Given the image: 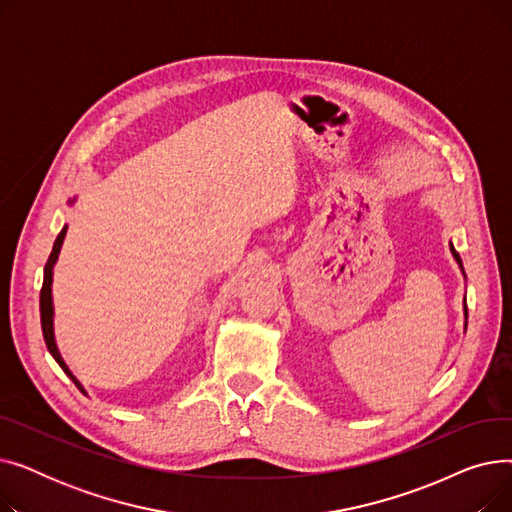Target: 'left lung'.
Returning a JSON list of instances; mask_svg holds the SVG:
<instances>
[{"mask_svg": "<svg viewBox=\"0 0 512 512\" xmlns=\"http://www.w3.org/2000/svg\"><path fill=\"white\" fill-rule=\"evenodd\" d=\"M450 253H452V257H454V261L459 263V267H461V272H463V276H465V270H463V261H461V255L456 253V249L452 247V242H450ZM465 317H467V305H465Z\"/></svg>", "mask_w": 512, "mask_h": 512, "instance_id": "1", "label": "left lung"}]
</instances>
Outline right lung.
<instances>
[{
    "mask_svg": "<svg viewBox=\"0 0 512 512\" xmlns=\"http://www.w3.org/2000/svg\"><path fill=\"white\" fill-rule=\"evenodd\" d=\"M70 203H74V199H72ZM66 230H68V226H64V228H62V232L58 234L56 242H53L51 255H49V259H47V263H45V270H43V288H41V328H43V338H45V344H47V348H49L51 357L58 361V365L64 369V373L68 375V378L76 384V388H78L80 392H85L83 384H80V382L74 378L72 371H70V369H68V365L64 363V359H62V355H60V351H58L56 336H53V297H51L53 265H56V261H58V257H60V251H62V245H64ZM85 394H87V392H85Z\"/></svg>",
    "mask_w": 512,
    "mask_h": 512,
    "instance_id": "right-lung-1",
    "label": "right lung"
}]
</instances>
